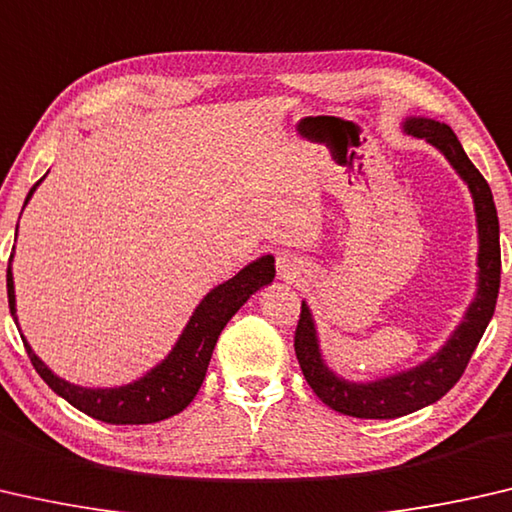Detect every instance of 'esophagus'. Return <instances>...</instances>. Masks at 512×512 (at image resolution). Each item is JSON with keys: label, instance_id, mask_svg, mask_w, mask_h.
Wrapping results in <instances>:
<instances>
[{"label": "esophagus", "instance_id": "34e87169", "mask_svg": "<svg viewBox=\"0 0 512 512\" xmlns=\"http://www.w3.org/2000/svg\"><path fill=\"white\" fill-rule=\"evenodd\" d=\"M276 272H279V279H283V281H295L299 276V265L295 258L283 254V256H279V261H276Z\"/></svg>", "mask_w": 512, "mask_h": 512}]
</instances>
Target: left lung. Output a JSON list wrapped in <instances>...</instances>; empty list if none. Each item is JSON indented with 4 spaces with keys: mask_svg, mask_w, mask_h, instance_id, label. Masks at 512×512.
<instances>
[{
    "mask_svg": "<svg viewBox=\"0 0 512 512\" xmlns=\"http://www.w3.org/2000/svg\"><path fill=\"white\" fill-rule=\"evenodd\" d=\"M404 131L438 147L472 192L476 222H479V292L469 304L463 322L451 333L447 345L438 354L413 370L385 376V379L372 383H349L324 365L311 311L306 304H301L295 331V354L301 372L326 406L342 415L360 417V420H395V417L415 413V410L445 397L463 376L469 358L488 329L499 295V217L488 181L469 161L456 133L447 124L426 120V117H408Z\"/></svg>",
    "mask_w": 512,
    "mask_h": 512,
    "instance_id": "obj_1",
    "label": "left lung"
}]
</instances>
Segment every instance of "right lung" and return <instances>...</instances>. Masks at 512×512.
Masks as SVG:
<instances>
[{"instance_id": "obj_1", "label": "right lung", "mask_w": 512, "mask_h": 512, "mask_svg": "<svg viewBox=\"0 0 512 512\" xmlns=\"http://www.w3.org/2000/svg\"><path fill=\"white\" fill-rule=\"evenodd\" d=\"M43 181V179H40ZM38 181V183H40ZM38 183L29 190L24 206L31 199L33 190ZM274 279V258L261 256L258 261L249 263L245 270H240L233 279L224 281L222 286L213 288L208 295L201 299V304L195 308L190 322L183 329L177 345L167 354L163 363H158L154 370H149L142 379L133 381L129 385H120V388H81V385L67 383L61 376H56L49 367L40 360L29 342H22L27 347V354L31 358V365L36 367L49 388H52L58 397H63L67 404L79 408L81 413L95 417L99 422L106 424H154L167 420V417L181 413L186 408L204 383V376L211 363L215 342L220 338L222 329L238 308ZM6 290H8V308L15 324V288H13V274L11 267L6 270Z\"/></svg>"}]
</instances>
